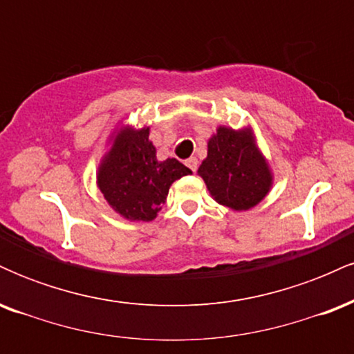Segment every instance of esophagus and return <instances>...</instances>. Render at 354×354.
<instances>
[{"label": "esophagus", "mask_w": 354, "mask_h": 354, "mask_svg": "<svg viewBox=\"0 0 354 354\" xmlns=\"http://www.w3.org/2000/svg\"><path fill=\"white\" fill-rule=\"evenodd\" d=\"M185 165L188 166L191 171H196V169H198V160H196V158H194V156L188 158V160L185 161Z\"/></svg>", "instance_id": "34e87169"}]
</instances>
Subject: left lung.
Returning a JSON list of instances; mask_svg holds the SVG:
<instances>
[{"label": "left lung", "instance_id": "1", "mask_svg": "<svg viewBox=\"0 0 354 354\" xmlns=\"http://www.w3.org/2000/svg\"><path fill=\"white\" fill-rule=\"evenodd\" d=\"M200 176L219 205L246 211L258 205L271 188V171L254 145L251 129L234 131L219 126L208 141V156Z\"/></svg>", "mask_w": 354, "mask_h": 354}]
</instances>
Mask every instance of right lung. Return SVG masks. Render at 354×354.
<instances>
[{
    "instance_id": "add662e5",
    "label": "right lung",
    "mask_w": 354,
    "mask_h": 354,
    "mask_svg": "<svg viewBox=\"0 0 354 354\" xmlns=\"http://www.w3.org/2000/svg\"><path fill=\"white\" fill-rule=\"evenodd\" d=\"M191 169L174 158L156 160L149 128L129 126L116 133L98 171V186L116 213L131 221H151L166 201L173 181Z\"/></svg>"
}]
</instances>
